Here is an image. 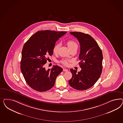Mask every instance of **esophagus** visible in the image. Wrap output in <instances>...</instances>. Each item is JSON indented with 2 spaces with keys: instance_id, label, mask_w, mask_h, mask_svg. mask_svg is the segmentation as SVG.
Returning a JSON list of instances; mask_svg holds the SVG:
<instances>
[{
  "instance_id": "1",
  "label": "esophagus",
  "mask_w": 123,
  "mask_h": 123,
  "mask_svg": "<svg viewBox=\"0 0 123 123\" xmlns=\"http://www.w3.org/2000/svg\"><path fill=\"white\" fill-rule=\"evenodd\" d=\"M68 69H66V68H63V71H64V72H67V71H68Z\"/></svg>"
}]
</instances>
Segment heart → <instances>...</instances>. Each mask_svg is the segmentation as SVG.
Instances as JSON below:
<instances>
[{
	"mask_svg": "<svg viewBox=\"0 0 123 123\" xmlns=\"http://www.w3.org/2000/svg\"><path fill=\"white\" fill-rule=\"evenodd\" d=\"M66 44L69 49H72L73 48H78V45L74 40H68L66 41ZM59 47H60V45L58 44H57L54 46L53 49V52L55 54H56L58 53ZM70 61V60H64L61 61V63L64 65L67 66L68 65L69 62Z\"/></svg>",
	"mask_w": 123,
	"mask_h": 123,
	"instance_id": "heart-1",
	"label": "heart"
}]
</instances>
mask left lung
I'll list each match as a JSON object with an SVG mask.
<instances>
[{
  "mask_svg": "<svg viewBox=\"0 0 123 123\" xmlns=\"http://www.w3.org/2000/svg\"><path fill=\"white\" fill-rule=\"evenodd\" d=\"M76 37L80 45L79 63L81 70L70 69L72 78L68 83L71 87L78 90L89 89L100 78L102 69L103 55L97 42L90 35L81 32H70Z\"/></svg>",
  "mask_w": 123,
  "mask_h": 123,
  "instance_id": "left-lung-1",
  "label": "left lung"
}]
</instances>
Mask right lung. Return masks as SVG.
<instances>
[{
    "mask_svg": "<svg viewBox=\"0 0 123 123\" xmlns=\"http://www.w3.org/2000/svg\"><path fill=\"white\" fill-rule=\"evenodd\" d=\"M67 32L45 30L33 35L24 45L22 52L21 70L31 88L40 92L50 89L63 68L54 65L45 70L44 65L48 56L53 55L56 41Z\"/></svg>",
    "mask_w": 123,
    "mask_h": 123,
    "instance_id": "right-lung-1",
    "label": "right lung"
}]
</instances>
